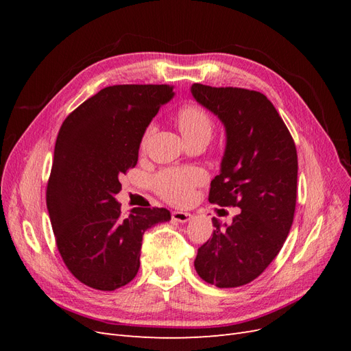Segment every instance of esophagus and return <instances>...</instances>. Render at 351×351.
<instances>
[{"label": "esophagus", "instance_id": "34e87169", "mask_svg": "<svg viewBox=\"0 0 351 351\" xmlns=\"http://www.w3.org/2000/svg\"><path fill=\"white\" fill-rule=\"evenodd\" d=\"M171 217L174 221L180 222V224H186V222L192 218V214H189V212H183V210H173Z\"/></svg>", "mask_w": 351, "mask_h": 351}]
</instances>
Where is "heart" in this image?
<instances>
[{"label": "heart", "mask_w": 351, "mask_h": 351, "mask_svg": "<svg viewBox=\"0 0 351 351\" xmlns=\"http://www.w3.org/2000/svg\"><path fill=\"white\" fill-rule=\"evenodd\" d=\"M177 123L187 142L197 139V137H208L209 139L212 130H214V121H212L210 115L196 104H187L180 108L177 112ZM155 130V123H151L146 127L141 141V147L147 145ZM205 178L206 174L196 167L167 168L154 177V187L156 193L169 204L183 205L192 199L195 187L204 183Z\"/></svg>", "instance_id": "1"}]
</instances>
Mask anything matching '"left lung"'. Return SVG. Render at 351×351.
<instances>
[{"instance_id":"8db88e82","label":"left lung","mask_w":351,"mask_h":351,"mask_svg":"<svg viewBox=\"0 0 351 351\" xmlns=\"http://www.w3.org/2000/svg\"><path fill=\"white\" fill-rule=\"evenodd\" d=\"M193 98L226 127L221 173L209 202L240 214L197 249L199 277L219 289L249 284L268 268L289 236L297 197V151L278 111L263 93L192 84Z\"/></svg>"}]
</instances>
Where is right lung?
<instances>
[{
	"mask_svg": "<svg viewBox=\"0 0 351 351\" xmlns=\"http://www.w3.org/2000/svg\"><path fill=\"white\" fill-rule=\"evenodd\" d=\"M173 97L169 84L104 88L58 132L47 208L66 267L95 290L129 284L141 267L145 231L171 219L165 208H134L123 217L115 195L120 177L137 164L145 129Z\"/></svg>",
	"mask_w": 351,
	"mask_h": 351,
	"instance_id": "right-lung-1",
	"label": "right lung"
}]
</instances>
